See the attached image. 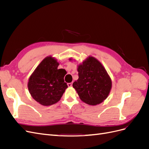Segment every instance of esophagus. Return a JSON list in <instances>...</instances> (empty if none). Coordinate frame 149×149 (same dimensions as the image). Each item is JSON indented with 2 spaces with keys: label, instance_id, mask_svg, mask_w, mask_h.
Segmentation results:
<instances>
[{
  "label": "esophagus",
  "instance_id": "1",
  "mask_svg": "<svg viewBox=\"0 0 149 149\" xmlns=\"http://www.w3.org/2000/svg\"><path fill=\"white\" fill-rule=\"evenodd\" d=\"M72 85H73V83H68V87H71Z\"/></svg>",
  "mask_w": 149,
  "mask_h": 149
}]
</instances>
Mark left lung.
Wrapping results in <instances>:
<instances>
[{
	"instance_id": "left-lung-1",
	"label": "left lung",
	"mask_w": 149,
	"mask_h": 149,
	"mask_svg": "<svg viewBox=\"0 0 149 149\" xmlns=\"http://www.w3.org/2000/svg\"><path fill=\"white\" fill-rule=\"evenodd\" d=\"M78 71L79 78L73 86L81 100L92 106L105 100L110 93L112 81L101 63L89 56L78 66Z\"/></svg>"
}]
</instances>
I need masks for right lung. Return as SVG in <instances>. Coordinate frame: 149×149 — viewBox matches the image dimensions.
Returning <instances> with one entry per match:
<instances>
[{
    "instance_id": "1",
    "label": "right lung",
    "mask_w": 149,
    "mask_h": 149,
    "mask_svg": "<svg viewBox=\"0 0 149 149\" xmlns=\"http://www.w3.org/2000/svg\"><path fill=\"white\" fill-rule=\"evenodd\" d=\"M59 63L48 56L40 63L30 76L28 88L34 100L43 106H50L59 101L68 88L64 81L66 71L58 69Z\"/></svg>"
}]
</instances>
